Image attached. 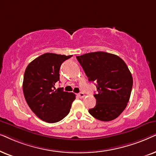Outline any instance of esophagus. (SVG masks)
<instances>
[{"label": "esophagus", "mask_w": 156, "mask_h": 156, "mask_svg": "<svg viewBox=\"0 0 156 156\" xmlns=\"http://www.w3.org/2000/svg\"><path fill=\"white\" fill-rule=\"evenodd\" d=\"M78 96H79L80 98H83L85 97V94H84L83 93H82V92H80V93H78Z\"/></svg>", "instance_id": "obj_1"}]
</instances>
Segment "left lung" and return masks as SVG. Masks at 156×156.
Segmentation results:
<instances>
[{"label":"left lung","instance_id":"left-lung-1","mask_svg":"<svg viewBox=\"0 0 156 156\" xmlns=\"http://www.w3.org/2000/svg\"><path fill=\"white\" fill-rule=\"evenodd\" d=\"M89 81L96 83V105L89 113L101 121L118 118L127 106L133 78L127 65L118 55L98 51L76 56Z\"/></svg>","mask_w":156,"mask_h":156}]
</instances>
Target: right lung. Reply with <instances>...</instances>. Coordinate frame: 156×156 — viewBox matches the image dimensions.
I'll use <instances>...</instances> for the list:
<instances>
[{
	"mask_svg": "<svg viewBox=\"0 0 156 156\" xmlns=\"http://www.w3.org/2000/svg\"><path fill=\"white\" fill-rule=\"evenodd\" d=\"M71 57L44 53L30 62L25 71L23 90L26 102L31 111L47 123L63 119L76 99L74 93L55 88V83L60 80L61 64Z\"/></svg>",
	"mask_w": 156,
	"mask_h": 156,
	"instance_id": "obj_1",
	"label": "right lung"
}]
</instances>
